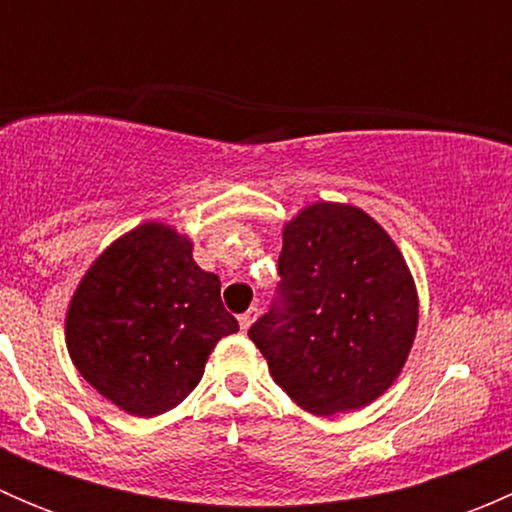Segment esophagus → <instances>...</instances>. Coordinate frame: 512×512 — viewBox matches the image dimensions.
<instances>
[{
    "mask_svg": "<svg viewBox=\"0 0 512 512\" xmlns=\"http://www.w3.org/2000/svg\"><path fill=\"white\" fill-rule=\"evenodd\" d=\"M237 319H240V329H242V332H247V329L252 327V322H255V319H257V309L250 307L245 314H240V317H237Z\"/></svg>",
    "mask_w": 512,
    "mask_h": 512,
    "instance_id": "34e87169",
    "label": "esophagus"
}]
</instances>
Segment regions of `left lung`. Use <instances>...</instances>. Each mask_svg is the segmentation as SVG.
Returning <instances> with one entry per match:
<instances>
[{"label": "left lung", "mask_w": 512, "mask_h": 512, "mask_svg": "<svg viewBox=\"0 0 512 512\" xmlns=\"http://www.w3.org/2000/svg\"><path fill=\"white\" fill-rule=\"evenodd\" d=\"M280 307L250 339L289 399L314 416L379 399L404 369L418 292L404 255L369 213L312 203L282 230Z\"/></svg>", "instance_id": "1"}]
</instances>
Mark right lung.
I'll return each mask as SVG.
<instances>
[{"instance_id": "1", "label": "right lung", "mask_w": 512, "mask_h": 512, "mask_svg": "<svg viewBox=\"0 0 512 512\" xmlns=\"http://www.w3.org/2000/svg\"><path fill=\"white\" fill-rule=\"evenodd\" d=\"M237 329L220 277L193 260V240L156 220L113 240L66 309L79 374L138 418L175 409L200 384L215 344Z\"/></svg>"}]
</instances>
